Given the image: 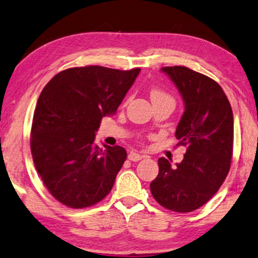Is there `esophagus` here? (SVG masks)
Masks as SVG:
<instances>
[{
  "label": "esophagus",
  "mask_w": 258,
  "mask_h": 258,
  "mask_svg": "<svg viewBox=\"0 0 258 258\" xmlns=\"http://www.w3.org/2000/svg\"><path fill=\"white\" fill-rule=\"evenodd\" d=\"M142 158H143V156L139 155V153H137V152H130V155H128V159L132 162H138Z\"/></svg>",
  "instance_id": "1"
}]
</instances>
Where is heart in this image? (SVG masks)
<instances>
[{
    "mask_svg": "<svg viewBox=\"0 0 258 258\" xmlns=\"http://www.w3.org/2000/svg\"><path fill=\"white\" fill-rule=\"evenodd\" d=\"M150 96H151V101L156 100V99H162V97H169L167 94L163 93V91H161V90H157V89H153L151 91V94H150Z\"/></svg>",
    "mask_w": 258,
    "mask_h": 258,
    "instance_id": "obj_1",
    "label": "heart"
}]
</instances>
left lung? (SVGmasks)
I'll list each match as a JSON object with an SVG mask.
<instances>
[{"label": "left lung", "mask_w": 258, "mask_h": 258, "mask_svg": "<svg viewBox=\"0 0 258 258\" xmlns=\"http://www.w3.org/2000/svg\"><path fill=\"white\" fill-rule=\"evenodd\" d=\"M180 91L183 115L176 127L178 145L187 148L181 163L158 159L152 197L174 212H191L217 193L229 174L233 149V113L216 81L185 67L161 69Z\"/></svg>", "instance_id": "obj_1"}]
</instances>
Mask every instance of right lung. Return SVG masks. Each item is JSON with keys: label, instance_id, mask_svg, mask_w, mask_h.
<instances>
[{"label": "right lung", "instance_id": "obj_1", "mask_svg": "<svg viewBox=\"0 0 258 258\" xmlns=\"http://www.w3.org/2000/svg\"><path fill=\"white\" fill-rule=\"evenodd\" d=\"M139 73L138 68H71L42 89L32 122L31 151L44 184L65 206H93L112 190L126 150L99 148L95 133L103 116L115 114Z\"/></svg>", "mask_w": 258, "mask_h": 258}]
</instances>
